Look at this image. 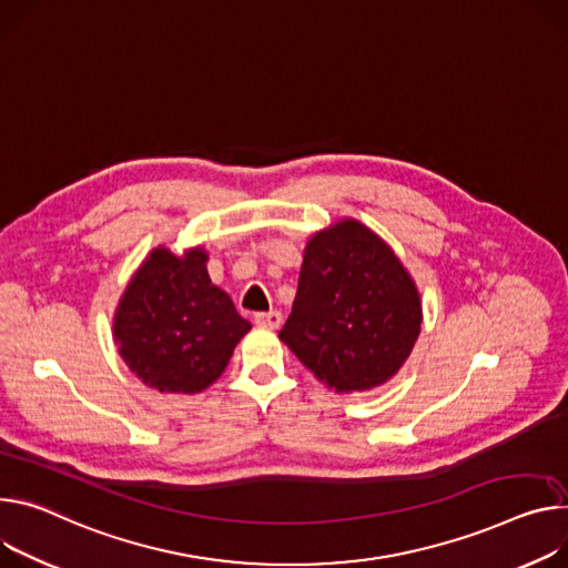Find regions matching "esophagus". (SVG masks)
<instances>
[{"mask_svg":"<svg viewBox=\"0 0 568 568\" xmlns=\"http://www.w3.org/2000/svg\"><path fill=\"white\" fill-rule=\"evenodd\" d=\"M253 322L257 326H265V328H278L283 322V315L278 311H270V313H255Z\"/></svg>","mask_w":568,"mask_h":568,"instance_id":"obj_1","label":"esophagus"}]
</instances>
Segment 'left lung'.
Listing matches in <instances>:
<instances>
[{"label": "left lung", "mask_w": 568, "mask_h": 568, "mask_svg": "<svg viewBox=\"0 0 568 568\" xmlns=\"http://www.w3.org/2000/svg\"><path fill=\"white\" fill-rule=\"evenodd\" d=\"M422 328L419 292L394 251L353 220L305 246L278 337L322 383L363 392L389 381Z\"/></svg>", "instance_id": "8db88e82"}]
</instances>
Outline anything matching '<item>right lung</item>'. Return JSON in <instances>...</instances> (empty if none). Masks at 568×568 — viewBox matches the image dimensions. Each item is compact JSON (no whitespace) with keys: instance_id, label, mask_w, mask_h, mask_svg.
Returning a JSON list of instances; mask_svg holds the SVG:
<instances>
[{"instance_id":"add662e5","label":"right lung","mask_w":568,"mask_h":568,"mask_svg":"<svg viewBox=\"0 0 568 568\" xmlns=\"http://www.w3.org/2000/svg\"><path fill=\"white\" fill-rule=\"evenodd\" d=\"M205 253L176 257L153 248L131 278L115 313V339L129 369L149 387L196 394L226 369L251 324L211 283Z\"/></svg>"}]
</instances>
